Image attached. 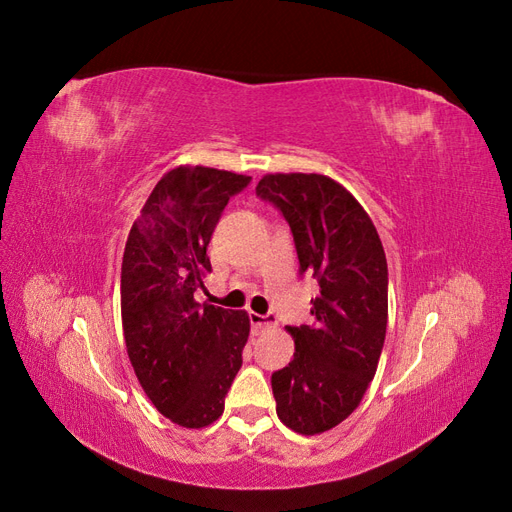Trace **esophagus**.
Masks as SVG:
<instances>
[{
  "mask_svg": "<svg viewBox=\"0 0 512 512\" xmlns=\"http://www.w3.org/2000/svg\"><path fill=\"white\" fill-rule=\"evenodd\" d=\"M250 322H252V327H254V331H265V329H271V327H275L277 324V316L275 314H250Z\"/></svg>",
  "mask_w": 512,
  "mask_h": 512,
  "instance_id": "obj_1",
  "label": "esophagus"
}]
</instances>
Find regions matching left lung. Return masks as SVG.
Segmentation results:
<instances>
[{
  "mask_svg": "<svg viewBox=\"0 0 512 512\" xmlns=\"http://www.w3.org/2000/svg\"><path fill=\"white\" fill-rule=\"evenodd\" d=\"M256 196L284 215L312 275V324L286 327L294 359L273 371L280 421L314 436L348 418L374 380L389 318V269L369 215L346 188L324 175H265Z\"/></svg>",
  "mask_w": 512,
  "mask_h": 512,
  "instance_id": "obj_1",
  "label": "left lung"
}]
</instances>
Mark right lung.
Returning <instances> with one entry per match:
<instances>
[{"label":"right lung","mask_w":512,"mask_h":512,"mask_svg":"<svg viewBox=\"0 0 512 512\" xmlns=\"http://www.w3.org/2000/svg\"><path fill=\"white\" fill-rule=\"evenodd\" d=\"M252 177L205 166L168 170L134 222L121 262V320L143 391L190 429L224 412L250 316L194 299L211 271L207 245L230 196Z\"/></svg>","instance_id":"add662e5"}]
</instances>
